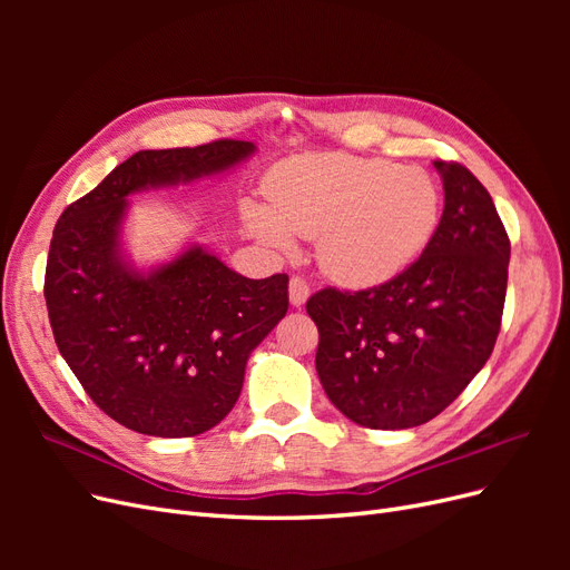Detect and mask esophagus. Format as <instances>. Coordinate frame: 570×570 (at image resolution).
Returning <instances> with one entry per match:
<instances>
[{
  "instance_id": "obj_1",
  "label": "esophagus",
  "mask_w": 570,
  "mask_h": 570,
  "mask_svg": "<svg viewBox=\"0 0 570 570\" xmlns=\"http://www.w3.org/2000/svg\"><path fill=\"white\" fill-rule=\"evenodd\" d=\"M308 295H312V292H308V285H306L304 278H299V275H295V278H289V304L292 306H297V308L304 306Z\"/></svg>"
}]
</instances>
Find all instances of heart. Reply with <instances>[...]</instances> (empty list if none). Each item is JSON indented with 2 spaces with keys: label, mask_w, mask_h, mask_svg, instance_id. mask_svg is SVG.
<instances>
[{
  "label": "heart",
  "mask_w": 570,
  "mask_h": 570,
  "mask_svg": "<svg viewBox=\"0 0 570 570\" xmlns=\"http://www.w3.org/2000/svg\"><path fill=\"white\" fill-rule=\"evenodd\" d=\"M271 206L247 204L245 220L264 245L292 252L318 237V264L347 287L396 278L425 252L440 226L442 197L419 166L347 154L283 164L268 183Z\"/></svg>",
  "instance_id": "1"
}]
</instances>
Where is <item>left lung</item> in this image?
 Wrapping results in <instances>:
<instances>
[{"mask_svg":"<svg viewBox=\"0 0 570 570\" xmlns=\"http://www.w3.org/2000/svg\"><path fill=\"white\" fill-rule=\"evenodd\" d=\"M433 166L444 212L419 262L381 287L306 302L327 400L373 430L435 419L485 366L502 325L511 245L494 202L465 166Z\"/></svg>","mask_w":570,"mask_h":570,"instance_id":"8db88e82","label":"left lung"}]
</instances>
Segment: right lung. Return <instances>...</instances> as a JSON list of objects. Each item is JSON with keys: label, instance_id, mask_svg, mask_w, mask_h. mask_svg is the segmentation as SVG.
Returning <instances> with one entry per match:
<instances>
[{"label": "right lung", "instance_id": "add662e5", "mask_svg": "<svg viewBox=\"0 0 570 570\" xmlns=\"http://www.w3.org/2000/svg\"><path fill=\"white\" fill-rule=\"evenodd\" d=\"M254 142L142 149L61 214L45 299L66 364L135 433L193 438L228 416L252 352L287 314V275L252 281L199 243L135 266L130 197L230 174Z\"/></svg>", "mask_w": 570, "mask_h": 570}]
</instances>
